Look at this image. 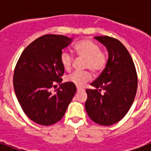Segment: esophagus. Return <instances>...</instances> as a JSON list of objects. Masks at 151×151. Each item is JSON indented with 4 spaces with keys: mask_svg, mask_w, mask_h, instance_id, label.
I'll return each instance as SVG.
<instances>
[{
    "mask_svg": "<svg viewBox=\"0 0 151 151\" xmlns=\"http://www.w3.org/2000/svg\"><path fill=\"white\" fill-rule=\"evenodd\" d=\"M82 91H84V89H83V88H79V87L77 88V92H82Z\"/></svg>",
    "mask_w": 151,
    "mask_h": 151,
    "instance_id": "obj_1",
    "label": "esophagus"
}]
</instances>
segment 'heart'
I'll return each mask as SVG.
<instances>
[{
	"mask_svg": "<svg viewBox=\"0 0 151 151\" xmlns=\"http://www.w3.org/2000/svg\"><path fill=\"white\" fill-rule=\"evenodd\" d=\"M74 51L79 58L85 60V69L91 70L96 74L103 72L107 65V56L105 52H102L99 46L89 39L78 41L74 46ZM59 60L65 70H70L73 66V57L68 52H62ZM92 78V73L89 71H76L67 76L66 81L78 87H82L85 83L91 81Z\"/></svg>",
	"mask_w": 151,
	"mask_h": 151,
	"instance_id": "obj_1",
	"label": "heart"
}]
</instances>
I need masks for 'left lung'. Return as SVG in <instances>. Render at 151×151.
Wrapping results in <instances>:
<instances>
[{
    "label": "left lung",
    "instance_id": "obj_1",
    "mask_svg": "<svg viewBox=\"0 0 151 151\" xmlns=\"http://www.w3.org/2000/svg\"><path fill=\"white\" fill-rule=\"evenodd\" d=\"M95 38L106 48L109 57L106 68L91 84L96 88L86 90L85 110L93 122L110 126L121 121L131 107L137 90V73L131 55L121 41L108 36Z\"/></svg>",
    "mask_w": 151,
    "mask_h": 151
}]
</instances>
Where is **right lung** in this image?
Returning <instances> with one entry per match:
<instances>
[{"label":"right lung","instance_id":"right-lung-1","mask_svg":"<svg viewBox=\"0 0 151 151\" xmlns=\"http://www.w3.org/2000/svg\"><path fill=\"white\" fill-rule=\"evenodd\" d=\"M71 42L72 38L63 35H43L25 48L16 63L15 95L22 110L37 124L48 126L59 122L75 95L73 84H60L64 68L59 57ZM56 83L60 86L52 93Z\"/></svg>","mask_w":151,"mask_h":151}]
</instances>
